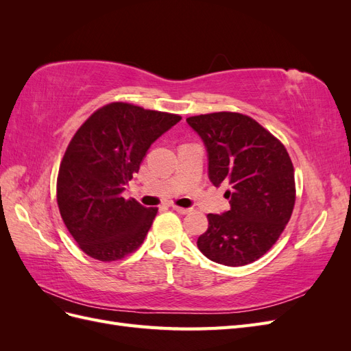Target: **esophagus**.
Instances as JSON below:
<instances>
[{
  "mask_svg": "<svg viewBox=\"0 0 351 351\" xmlns=\"http://www.w3.org/2000/svg\"><path fill=\"white\" fill-rule=\"evenodd\" d=\"M173 209L176 212H178V214H183V215H186V214H189V212H190L189 208H182V206H177V205H173Z\"/></svg>",
  "mask_w": 351,
  "mask_h": 351,
  "instance_id": "1",
  "label": "esophagus"
}]
</instances>
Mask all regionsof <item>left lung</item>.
<instances>
[{
  "mask_svg": "<svg viewBox=\"0 0 351 351\" xmlns=\"http://www.w3.org/2000/svg\"><path fill=\"white\" fill-rule=\"evenodd\" d=\"M204 141L209 178L230 190V210L208 214L197 239L205 256L227 267L262 258L284 231L295 204L294 167L285 146L252 117L212 112L186 119Z\"/></svg>",
  "mask_w": 351,
  "mask_h": 351,
  "instance_id": "left-lung-1",
  "label": "left lung"
}]
</instances>
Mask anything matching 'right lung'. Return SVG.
<instances>
[{"label": "right lung", "instance_id": "1", "mask_svg": "<svg viewBox=\"0 0 351 351\" xmlns=\"http://www.w3.org/2000/svg\"><path fill=\"white\" fill-rule=\"evenodd\" d=\"M180 120L177 114L111 102L74 133L60 164L57 202L69 232L88 256L112 262L141 247L158 208L124 199V186L151 145Z\"/></svg>", "mask_w": 351, "mask_h": 351}]
</instances>
